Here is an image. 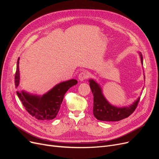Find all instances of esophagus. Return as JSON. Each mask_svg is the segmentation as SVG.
<instances>
[{"label":"esophagus","instance_id":"esophagus-1","mask_svg":"<svg viewBox=\"0 0 159 159\" xmlns=\"http://www.w3.org/2000/svg\"><path fill=\"white\" fill-rule=\"evenodd\" d=\"M88 77V74L87 72L83 71V72H81V73H80V74H79L78 79H79L80 81H84L85 80L87 79Z\"/></svg>","mask_w":159,"mask_h":159}]
</instances>
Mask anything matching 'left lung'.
Instances as JSON below:
<instances>
[{
  "mask_svg": "<svg viewBox=\"0 0 159 159\" xmlns=\"http://www.w3.org/2000/svg\"><path fill=\"white\" fill-rule=\"evenodd\" d=\"M141 64L143 65V56L139 52ZM145 78V75H144ZM90 88L93 95V113L95 117L103 121H118L128 117L135 110L140 98L129 106L118 107L111 104L103 93L102 88L93 79L89 80Z\"/></svg>",
  "mask_w": 159,
  "mask_h": 159,
  "instance_id": "1",
  "label": "left lung"
}]
</instances>
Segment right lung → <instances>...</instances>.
<instances>
[{"label": "right lung", "instance_id": "add662e5", "mask_svg": "<svg viewBox=\"0 0 159 159\" xmlns=\"http://www.w3.org/2000/svg\"><path fill=\"white\" fill-rule=\"evenodd\" d=\"M19 60L20 57L18 58L15 74L16 88L20 84ZM77 83L78 81L74 79L62 81L42 95L32 94L24 90L17 91L16 93L24 107L32 117L38 120H52L58 113L66 91Z\"/></svg>", "mask_w": 159, "mask_h": 159}]
</instances>
